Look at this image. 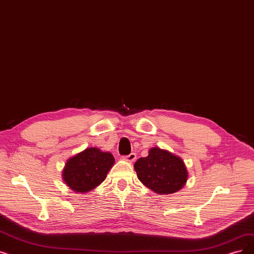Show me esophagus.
I'll return each instance as SVG.
<instances>
[{
    "label": "esophagus",
    "mask_w": 254,
    "mask_h": 254,
    "mask_svg": "<svg viewBox=\"0 0 254 254\" xmlns=\"http://www.w3.org/2000/svg\"><path fill=\"white\" fill-rule=\"evenodd\" d=\"M136 158H137V154H136L135 152H131V153L128 154V156H126L124 159H125L127 162L131 163V162H134V161L136 160Z\"/></svg>",
    "instance_id": "esophagus-1"
}]
</instances>
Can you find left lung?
Instances as JSON below:
<instances>
[{
    "mask_svg": "<svg viewBox=\"0 0 254 254\" xmlns=\"http://www.w3.org/2000/svg\"><path fill=\"white\" fill-rule=\"evenodd\" d=\"M139 181L161 195L180 191L188 180L184 161L160 147L149 149L148 156L140 158L134 165Z\"/></svg>",
    "mask_w": 254,
    "mask_h": 254,
    "instance_id": "obj_1",
    "label": "left lung"
}]
</instances>
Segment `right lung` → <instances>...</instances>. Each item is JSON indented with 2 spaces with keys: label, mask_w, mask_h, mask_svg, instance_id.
Listing matches in <instances>:
<instances>
[{
  "label": "right lung",
  "mask_w": 254,
  "mask_h": 254,
  "mask_svg": "<svg viewBox=\"0 0 254 254\" xmlns=\"http://www.w3.org/2000/svg\"><path fill=\"white\" fill-rule=\"evenodd\" d=\"M112 153L96 147L86 148L67 160L63 181L75 193H87L102 184L114 165Z\"/></svg>",
  "instance_id": "obj_1"
}]
</instances>
